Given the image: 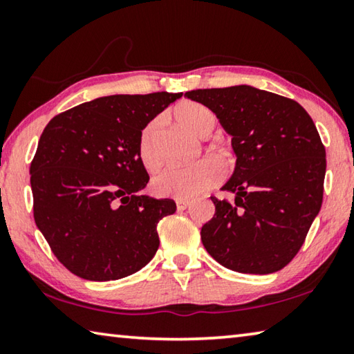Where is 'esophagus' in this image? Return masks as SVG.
<instances>
[{
    "label": "esophagus",
    "instance_id": "esophagus-1",
    "mask_svg": "<svg viewBox=\"0 0 354 354\" xmlns=\"http://www.w3.org/2000/svg\"><path fill=\"white\" fill-rule=\"evenodd\" d=\"M190 206V201L189 200H176V207L178 211H185Z\"/></svg>",
    "mask_w": 354,
    "mask_h": 354
}]
</instances>
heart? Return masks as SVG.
<instances>
[{"label":"heart","mask_w":354,"mask_h":354,"mask_svg":"<svg viewBox=\"0 0 354 354\" xmlns=\"http://www.w3.org/2000/svg\"><path fill=\"white\" fill-rule=\"evenodd\" d=\"M176 117L184 128H187L190 133L201 137V139L211 136L217 127L215 113L209 107L195 103V101H185L181 106H178ZM159 133V118L151 120L140 133L137 153H139L142 165L147 170L158 169L160 164ZM215 158L223 167L230 165V158L223 151L215 153ZM218 181V164L212 159H201L189 167H167V169L160 170L151 179V190L160 198L190 200L214 187Z\"/></svg>","instance_id":"b5f03b06"}]
</instances>
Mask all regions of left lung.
I'll list each match as a JSON object with an SVG mask.
<instances>
[{"label":"left lung","instance_id":"obj_1","mask_svg":"<svg viewBox=\"0 0 354 354\" xmlns=\"http://www.w3.org/2000/svg\"><path fill=\"white\" fill-rule=\"evenodd\" d=\"M184 97L209 107L230 134L234 173L211 196L201 227L209 254L230 270L267 274L286 267L304 243L323 201L325 147L297 101L251 86L198 88Z\"/></svg>","mask_w":354,"mask_h":354}]
</instances>
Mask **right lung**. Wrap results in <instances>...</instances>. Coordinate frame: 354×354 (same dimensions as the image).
I'll return each mask as SVG.
<instances>
[{
    "label": "right lung",
    "mask_w": 354,
    "mask_h": 354,
    "mask_svg": "<svg viewBox=\"0 0 354 354\" xmlns=\"http://www.w3.org/2000/svg\"><path fill=\"white\" fill-rule=\"evenodd\" d=\"M183 93L111 95L59 113L31 162L34 220L76 277L113 281L139 272L159 248L158 223L173 200L140 195L143 128Z\"/></svg>",
    "instance_id": "obj_1"
}]
</instances>
